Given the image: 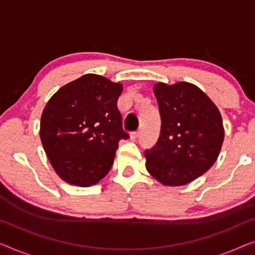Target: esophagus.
<instances>
[{
    "mask_svg": "<svg viewBox=\"0 0 255 255\" xmlns=\"http://www.w3.org/2000/svg\"><path fill=\"white\" fill-rule=\"evenodd\" d=\"M139 135H140V132L137 131V132H133V133H131L130 137L132 140H137V139L139 138Z\"/></svg>",
    "mask_w": 255,
    "mask_h": 255,
    "instance_id": "obj_1",
    "label": "esophagus"
}]
</instances>
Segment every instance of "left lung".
Segmentation results:
<instances>
[{
  "label": "left lung",
  "mask_w": 255,
  "mask_h": 255,
  "mask_svg": "<svg viewBox=\"0 0 255 255\" xmlns=\"http://www.w3.org/2000/svg\"><path fill=\"white\" fill-rule=\"evenodd\" d=\"M161 131L145 152L146 169L163 186L190 183L210 169L224 141L222 115L210 97L193 83L156 82Z\"/></svg>",
  "instance_id": "left-lung-1"
}]
</instances>
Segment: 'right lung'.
I'll return each mask as SVG.
<instances>
[{
	"instance_id": "obj_1",
	"label": "right lung",
	"mask_w": 255,
	"mask_h": 255,
	"mask_svg": "<svg viewBox=\"0 0 255 255\" xmlns=\"http://www.w3.org/2000/svg\"><path fill=\"white\" fill-rule=\"evenodd\" d=\"M122 92L121 82L86 74L48 100L41 114L40 140L65 182L90 187L110 170L118 142L128 138L117 109Z\"/></svg>"
}]
</instances>
